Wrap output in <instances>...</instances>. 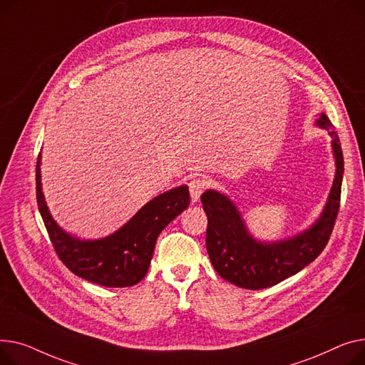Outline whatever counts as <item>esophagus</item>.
I'll use <instances>...</instances> for the list:
<instances>
[{
	"mask_svg": "<svg viewBox=\"0 0 365 365\" xmlns=\"http://www.w3.org/2000/svg\"><path fill=\"white\" fill-rule=\"evenodd\" d=\"M206 185H207V182L203 178H195V180L190 181L188 187H190V196H191L192 203L199 202L200 195L203 192V190L206 188Z\"/></svg>",
	"mask_w": 365,
	"mask_h": 365,
	"instance_id": "1",
	"label": "esophagus"
}]
</instances>
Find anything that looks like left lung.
Instances as JSON below:
<instances>
[{
    "label": "left lung",
    "instance_id": "obj_1",
    "mask_svg": "<svg viewBox=\"0 0 365 365\" xmlns=\"http://www.w3.org/2000/svg\"><path fill=\"white\" fill-rule=\"evenodd\" d=\"M317 126L329 130L336 159V175L323 213L305 231L280 242H259L247 231L242 213L220 191L206 190L200 200L207 217L206 249L224 280L249 290L275 286L311 264L324 250L340 206L344 155L330 119L321 113Z\"/></svg>",
    "mask_w": 365,
    "mask_h": 365
}]
</instances>
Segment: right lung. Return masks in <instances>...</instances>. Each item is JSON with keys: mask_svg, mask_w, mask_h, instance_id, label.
<instances>
[{"mask_svg": "<svg viewBox=\"0 0 365 365\" xmlns=\"http://www.w3.org/2000/svg\"><path fill=\"white\" fill-rule=\"evenodd\" d=\"M41 153L36 162V202L53 247L75 275L104 287H130L148 271L162 230L190 205L187 185L156 196L122 228L98 240H81L63 231L47 207L41 184Z\"/></svg>", "mask_w": 365, "mask_h": 365, "instance_id": "add662e5", "label": "right lung"}]
</instances>
